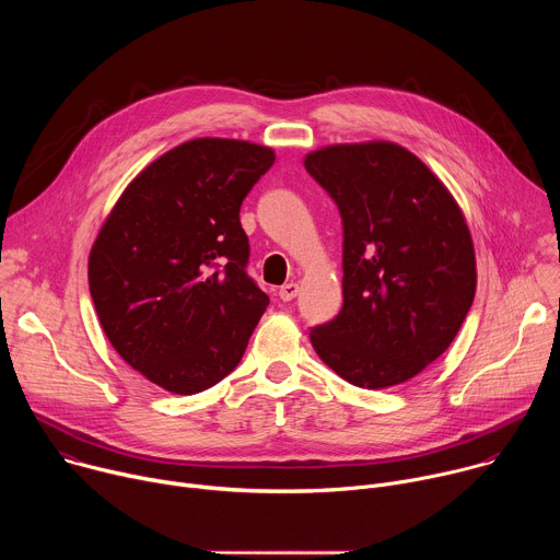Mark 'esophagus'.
<instances>
[{"label": "esophagus", "mask_w": 560, "mask_h": 560, "mask_svg": "<svg viewBox=\"0 0 560 560\" xmlns=\"http://www.w3.org/2000/svg\"><path fill=\"white\" fill-rule=\"evenodd\" d=\"M296 294H299V283H285L279 288L281 301H292V299H296Z\"/></svg>", "instance_id": "esophagus-1"}]
</instances>
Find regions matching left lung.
Returning a JSON list of instances; mask_svg holds the SVG:
<instances>
[{
  "instance_id": "obj_1",
  "label": "left lung",
  "mask_w": 560,
  "mask_h": 560,
  "mask_svg": "<svg viewBox=\"0 0 560 560\" xmlns=\"http://www.w3.org/2000/svg\"><path fill=\"white\" fill-rule=\"evenodd\" d=\"M305 171L343 223V307L310 328L326 365L357 387L381 389L439 359L471 307L474 246L454 197L410 150L328 145Z\"/></svg>"
}]
</instances>
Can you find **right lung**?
Instances as JSON below:
<instances>
[{"mask_svg":"<svg viewBox=\"0 0 560 560\" xmlns=\"http://www.w3.org/2000/svg\"><path fill=\"white\" fill-rule=\"evenodd\" d=\"M275 152L192 139L119 197L89 259L91 296L119 357L175 394H197L242 361L270 299L248 275L244 199Z\"/></svg>","mask_w":560,"mask_h":560,"instance_id":"obj_1","label":"right lung"}]
</instances>
